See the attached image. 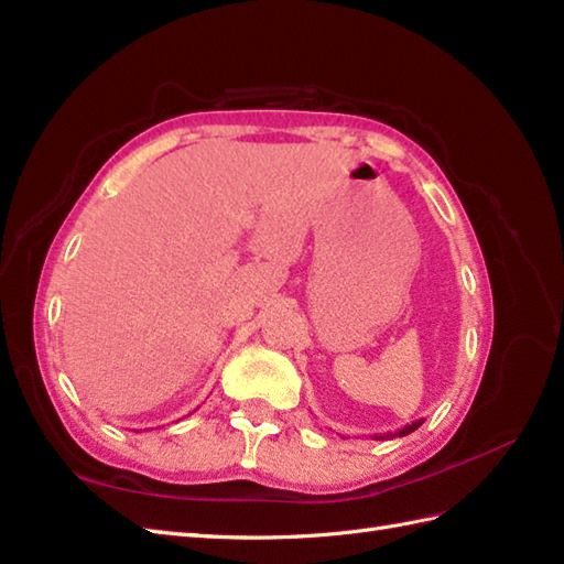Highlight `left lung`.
Masks as SVG:
<instances>
[{"label":"left lung","instance_id":"1","mask_svg":"<svg viewBox=\"0 0 564 564\" xmlns=\"http://www.w3.org/2000/svg\"><path fill=\"white\" fill-rule=\"evenodd\" d=\"M423 425V421H415V423H411V425H403L399 432H394V435H391V432H387V435H375V440H391V437H403V435H411L413 430H417Z\"/></svg>","mask_w":564,"mask_h":564}]
</instances>
